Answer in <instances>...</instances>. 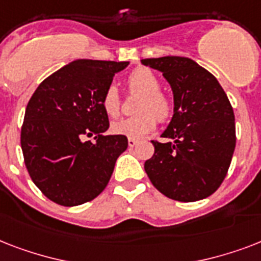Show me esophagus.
Here are the masks:
<instances>
[{"mask_svg":"<svg viewBox=\"0 0 261 261\" xmlns=\"http://www.w3.org/2000/svg\"><path fill=\"white\" fill-rule=\"evenodd\" d=\"M138 143V141L134 138H128V147H134Z\"/></svg>","mask_w":261,"mask_h":261,"instance_id":"esophagus-1","label":"esophagus"}]
</instances>
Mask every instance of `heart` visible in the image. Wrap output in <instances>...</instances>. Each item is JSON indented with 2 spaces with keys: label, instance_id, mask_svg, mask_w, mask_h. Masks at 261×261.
<instances>
[{
  "label": "heart",
  "instance_id": "heart-1",
  "mask_svg": "<svg viewBox=\"0 0 261 261\" xmlns=\"http://www.w3.org/2000/svg\"><path fill=\"white\" fill-rule=\"evenodd\" d=\"M128 88L141 93L135 104L138 114L128 118L119 119L111 124L114 134L128 138H142L155 128L157 119L160 123H167L173 116V102L167 94L161 92V81L147 67H138L128 75ZM101 106L107 115L112 118L120 114L122 101L118 88L111 84L101 96Z\"/></svg>",
  "mask_w": 261,
  "mask_h": 261
}]
</instances>
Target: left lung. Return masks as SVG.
<instances>
[{
	"label": "left lung",
	"mask_w": 261,
	"mask_h": 261,
	"mask_svg": "<svg viewBox=\"0 0 261 261\" xmlns=\"http://www.w3.org/2000/svg\"><path fill=\"white\" fill-rule=\"evenodd\" d=\"M163 73L173 90L174 112L161 143L145 163L151 184L169 199L196 202L214 194L230 167L236 147L234 112L214 75L192 59H142Z\"/></svg>",
	"instance_id": "left-lung-1"
}]
</instances>
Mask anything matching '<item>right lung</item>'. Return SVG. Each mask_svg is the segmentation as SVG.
<instances>
[{
    "label": "right lung",
    "mask_w": 261,
    "mask_h": 261,
    "mask_svg": "<svg viewBox=\"0 0 261 261\" xmlns=\"http://www.w3.org/2000/svg\"><path fill=\"white\" fill-rule=\"evenodd\" d=\"M127 65L79 59L47 77L30 98L21 127L24 163L54 203L71 207L93 200L128 146L124 135H104L110 122L101 106L115 73Z\"/></svg>",
    "instance_id": "right-lung-1"
}]
</instances>
